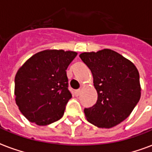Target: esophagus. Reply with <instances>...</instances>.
I'll use <instances>...</instances> for the list:
<instances>
[{
    "instance_id": "obj_1",
    "label": "esophagus",
    "mask_w": 152,
    "mask_h": 152,
    "mask_svg": "<svg viewBox=\"0 0 152 152\" xmlns=\"http://www.w3.org/2000/svg\"><path fill=\"white\" fill-rule=\"evenodd\" d=\"M81 91L79 89V90H76V91H75V95H76V96H78V95H80V94Z\"/></svg>"
}]
</instances>
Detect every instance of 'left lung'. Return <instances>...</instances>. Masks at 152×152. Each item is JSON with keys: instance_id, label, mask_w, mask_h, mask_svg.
Here are the masks:
<instances>
[{"instance_id": "8db88e82", "label": "left lung", "mask_w": 152, "mask_h": 152, "mask_svg": "<svg viewBox=\"0 0 152 152\" xmlns=\"http://www.w3.org/2000/svg\"><path fill=\"white\" fill-rule=\"evenodd\" d=\"M80 57L90 69L98 100L84 109L87 120L99 128H112L132 113L140 99V75L129 60L110 49L82 53Z\"/></svg>"}]
</instances>
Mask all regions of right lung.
Here are the masks:
<instances>
[{
    "mask_svg": "<svg viewBox=\"0 0 152 152\" xmlns=\"http://www.w3.org/2000/svg\"><path fill=\"white\" fill-rule=\"evenodd\" d=\"M77 53L46 50L30 57L15 77V103L23 115L38 125H47L64 115L72 98L66 69Z\"/></svg>",
    "mask_w": 152,
    "mask_h": 152,
    "instance_id": "right-lung-1",
    "label": "right lung"
}]
</instances>
